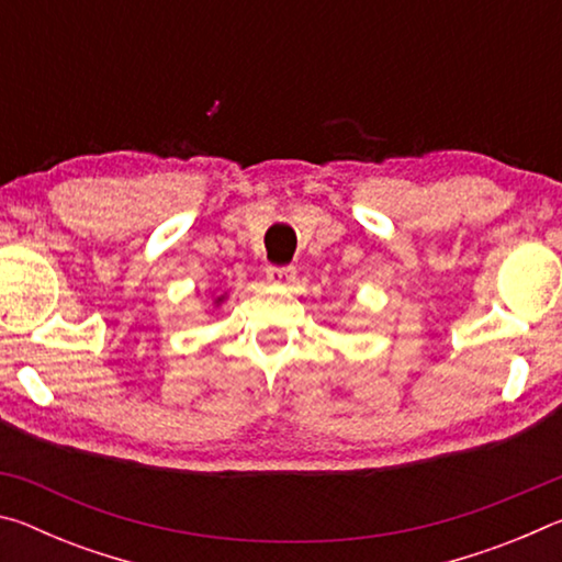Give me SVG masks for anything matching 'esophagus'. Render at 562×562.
<instances>
[{
    "instance_id": "obj_1",
    "label": "esophagus",
    "mask_w": 562,
    "mask_h": 562,
    "mask_svg": "<svg viewBox=\"0 0 562 562\" xmlns=\"http://www.w3.org/2000/svg\"><path fill=\"white\" fill-rule=\"evenodd\" d=\"M294 278H297V270L292 265H288V268H268V280L272 284H280V288L294 282Z\"/></svg>"
}]
</instances>
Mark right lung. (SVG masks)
<instances>
[{
    "label": "right lung",
    "mask_w": 562,
    "mask_h": 562,
    "mask_svg": "<svg viewBox=\"0 0 562 562\" xmlns=\"http://www.w3.org/2000/svg\"><path fill=\"white\" fill-rule=\"evenodd\" d=\"M227 300V292H223V294H217V297H213V307H221V304Z\"/></svg>",
    "instance_id": "add662e5"
}]
</instances>
